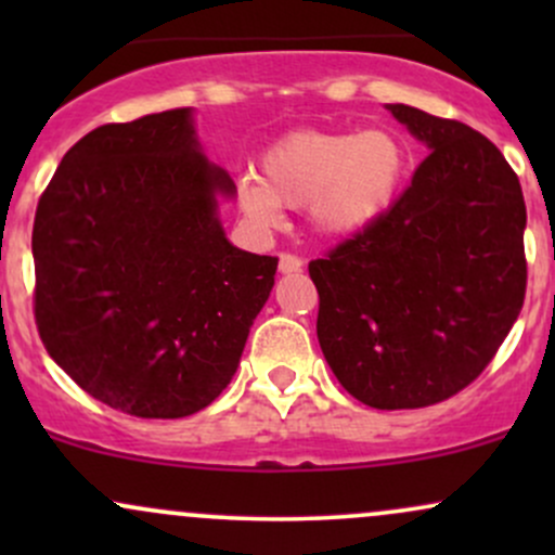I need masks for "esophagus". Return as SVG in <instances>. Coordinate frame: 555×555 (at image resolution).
Masks as SVG:
<instances>
[{
    "mask_svg": "<svg viewBox=\"0 0 555 555\" xmlns=\"http://www.w3.org/2000/svg\"><path fill=\"white\" fill-rule=\"evenodd\" d=\"M299 269H302V258L292 256V253H282V256H279V271L282 273H295Z\"/></svg>",
    "mask_w": 555,
    "mask_h": 555,
    "instance_id": "obj_1",
    "label": "esophagus"
}]
</instances>
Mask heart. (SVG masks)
<instances>
[{
  "instance_id": "obj_1",
  "label": "heart",
  "mask_w": 555,
  "mask_h": 555,
  "mask_svg": "<svg viewBox=\"0 0 555 555\" xmlns=\"http://www.w3.org/2000/svg\"><path fill=\"white\" fill-rule=\"evenodd\" d=\"M410 154L388 130L292 132L266 151L260 171L237 182L240 211L256 224L276 221L279 206L305 208L321 237H349L397 201Z\"/></svg>"
}]
</instances>
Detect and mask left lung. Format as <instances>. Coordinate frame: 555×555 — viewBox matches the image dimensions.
Returning <instances> with one entry per match:
<instances>
[{
  "instance_id": "obj_1",
  "label": "left lung",
  "mask_w": 555,
  "mask_h": 555,
  "mask_svg": "<svg viewBox=\"0 0 555 555\" xmlns=\"http://www.w3.org/2000/svg\"><path fill=\"white\" fill-rule=\"evenodd\" d=\"M386 109L430 154L375 224L308 271L339 384L375 410H417L473 384L517 321L527 208L486 135L415 106Z\"/></svg>"
}]
</instances>
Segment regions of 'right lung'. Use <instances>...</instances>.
Listing matches in <instances>:
<instances>
[{
  "label": "right lung",
  "mask_w": 555,
  "mask_h": 555,
  "mask_svg": "<svg viewBox=\"0 0 555 555\" xmlns=\"http://www.w3.org/2000/svg\"><path fill=\"white\" fill-rule=\"evenodd\" d=\"M224 169L193 114L169 109L80 138L34 221L38 336L56 365L125 415H195L237 371L279 258L234 247Z\"/></svg>",
  "instance_id": "add662e5"
}]
</instances>
